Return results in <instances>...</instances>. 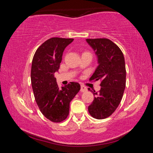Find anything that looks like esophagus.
<instances>
[{
  "label": "esophagus",
  "instance_id": "esophagus-1",
  "mask_svg": "<svg viewBox=\"0 0 153 153\" xmlns=\"http://www.w3.org/2000/svg\"><path fill=\"white\" fill-rule=\"evenodd\" d=\"M87 90H88V89L86 86H84V85H81V89H80V92H86Z\"/></svg>",
  "mask_w": 153,
  "mask_h": 153
}]
</instances>
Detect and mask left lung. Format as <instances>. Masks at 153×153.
<instances>
[{
  "label": "left lung",
  "instance_id": "8db88e82",
  "mask_svg": "<svg viewBox=\"0 0 153 153\" xmlns=\"http://www.w3.org/2000/svg\"><path fill=\"white\" fill-rule=\"evenodd\" d=\"M98 56V66L90 81L100 80L101 86L88 107L90 115L97 120L109 117L122 99L126 83L125 59L120 47L107 38L86 39ZM88 90H90L88 88Z\"/></svg>",
  "mask_w": 153,
  "mask_h": 153
}]
</instances>
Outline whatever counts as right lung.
<instances>
[{
    "label": "right lung",
    "instance_id": "obj_1",
    "mask_svg": "<svg viewBox=\"0 0 153 153\" xmlns=\"http://www.w3.org/2000/svg\"><path fill=\"white\" fill-rule=\"evenodd\" d=\"M73 40L50 38L38 48L32 59L31 82L36 102L42 115L55 123L67 117L69 103L80 90L77 82H70L59 88L54 76L60 67L65 48Z\"/></svg>",
    "mask_w": 153,
    "mask_h": 153
}]
</instances>
